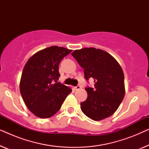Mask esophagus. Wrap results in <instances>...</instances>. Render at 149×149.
Segmentation results:
<instances>
[{
	"label": "esophagus",
	"instance_id": "esophagus-1",
	"mask_svg": "<svg viewBox=\"0 0 149 149\" xmlns=\"http://www.w3.org/2000/svg\"><path fill=\"white\" fill-rule=\"evenodd\" d=\"M74 89H75V90H79V89H81V85H77V86H76L74 87Z\"/></svg>",
	"mask_w": 149,
	"mask_h": 149
}]
</instances>
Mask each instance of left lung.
I'll return each instance as SVG.
<instances>
[{
    "label": "left lung",
    "mask_w": 149,
    "mask_h": 149,
    "mask_svg": "<svg viewBox=\"0 0 149 149\" xmlns=\"http://www.w3.org/2000/svg\"><path fill=\"white\" fill-rule=\"evenodd\" d=\"M72 56L84 68L85 79L94 80V87H85L86 100L81 109L93 121L111 116L125 95L124 74L117 61L109 53L93 47L75 50Z\"/></svg>",
    "instance_id": "left-lung-1"
}]
</instances>
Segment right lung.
Masks as SVG:
<instances>
[{
	"label": "right lung",
	"mask_w": 149,
	"mask_h": 149,
	"mask_svg": "<svg viewBox=\"0 0 149 149\" xmlns=\"http://www.w3.org/2000/svg\"><path fill=\"white\" fill-rule=\"evenodd\" d=\"M72 50L52 46L36 53L22 72L20 92L28 109L40 118H49L60 109L72 89L60 82L59 64Z\"/></svg>",
	"instance_id": "right-lung-1"
}]
</instances>
